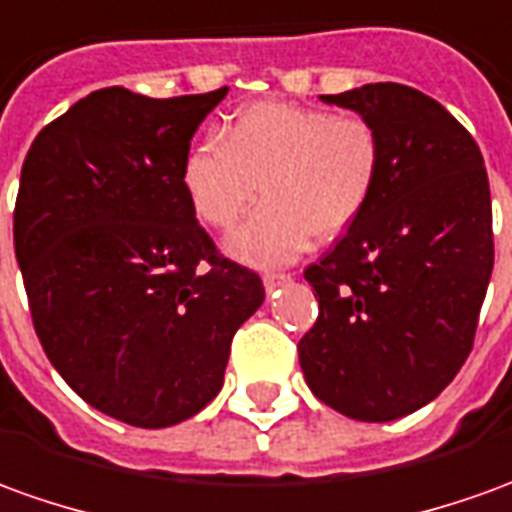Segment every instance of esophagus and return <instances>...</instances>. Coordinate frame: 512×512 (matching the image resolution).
<instances>
[{
	"label": "esophagus",
	"instance_id": "esophagus-1",
	"mask_svg": "<svg viewBox=\"0 0 512 512\" xmlns=\"http://www.w3.org/2000/svg\"><path fill=\"white\" fill-rule=\"evenodd\" d=\"M262 281L267 290H276V287H281V284H287L290 276H287V273H264Z\"/></svg>",
	"mask_w": 512,
	"mask_h": 512
}]
</instances>
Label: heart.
<instances>
[{"label": "heart", "instance_id": "obj_1", "mask_svg": "<svg viewBox=\"0 0 512 512\" xmlns=\"http://www.w3.org/2000/svg\"><path fill=\"white\" fill-rule=\"evenodd\" d=\"M382 136L365 116H334L295 102H256L225 125L222 142L192 144L181 189L197 220L231 228L256 197L262 206L225 239L228 256L253 267L298 259L359 220L379 189Z\"/></svg>", "mask_w": 512, "mask_h": 512}]
</instances>
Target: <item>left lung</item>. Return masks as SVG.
I'll use <instances>...</instances> for the list:
<instances>
[{
	"label": "left lung",
	"mask_w": 512,
	"mask_h": 512,
	"mask_svg": "<svg viewBox=\"0 0 512 512\" xmlns=\"http://www.w3.org/2000/svg\"><path fill=\"white\" fill-rule=\"evenodd\" d=\"M370 119L384 147L368 209L303 278L315 326L298 343L309 390L354 421L421 410L463 368L493 273L491 186L471 133L421 91L323 94Z\"/></svg>",
	"instance_id": "1"
}]
</instances>
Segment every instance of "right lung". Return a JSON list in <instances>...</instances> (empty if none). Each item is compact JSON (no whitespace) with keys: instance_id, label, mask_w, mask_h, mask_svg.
<instances>
[{"instance_id":"1","label":"right lung","mask_w":512,"mask_h":512,"mask_svg":"<svg viewBox=\"0 0 512 512\" xmlns=\"http://www.w3.org/2000/svg\"><path fill=\"white\" fill-rule=\"evenodd\" d=\"M228 88L153 100L111 86L35 136L16 262L49 362L94 410L142 429L220 393L262 278L217 256L181 189L183 155Z\"/></svg>"}]
</instances>
